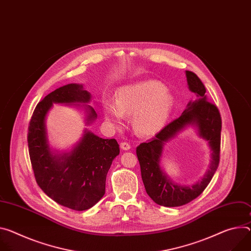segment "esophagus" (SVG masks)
I'll return each instance as SVG.
<instances>
[{
	"label": "esophagus",
	"mask_w": 251,
	"mask_h": 251,
	"mask_svg": "<svg viewBox=\"0 0 251 251\" xmlns=\"http://www.w3.org/2000/svg\"><path fill=\"white\" fill-rule=\"evenodd\" d=\"M120 147L122 150H129L131 148V145L128 142H121Z\"/></svg>",
	"instance_id": "34e87169"
}]
</instances>
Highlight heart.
<instances>
[{
	"mask_svg": "<svg viewBox=\"0 0 251 251\" xmlns=\"http://www.w3.org/2000/svg\"><path fill=\"white\" fill-rule=\"evenodd\" d=\"M174 107V98L164 85L146 80L123 86L116 92V101L103 100L105 118L122 126L125 115H133V126L141 136H154L167 124Z\"/></svg>",
	"mask_w": 251,
	"mask_h": 251,
	"instance_id": "1",
	"label": "heart"
}]
</instances>
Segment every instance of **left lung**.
Wrapping results in <instances>:
<instances>
[{"instance_id":"left-lung-1","label":"left lung","mask_w":251,"mask_h":251,"mask_svg":"<svg viewBox=\"0 0 251 251\" xmlns=\"http://www.w3.org/2000/svg\"><path fill=\"white\" fill-rule=\"evenodd\" d=\"M186 78L189 90L196 94L197 99L188 103L179 118L165 126L155 137L136 148L147 194L155 203L166 207L182 206L197 198L209 184L220 159L221 117L218 108L207 101L205 95L206 89L195 73L186 71ZM188 125H195L201 137L209 141L212 163L207 174L197 184L191 187H180L173 184L162 171L160 159L164 144Z\"/></svg>"}]
</instances>
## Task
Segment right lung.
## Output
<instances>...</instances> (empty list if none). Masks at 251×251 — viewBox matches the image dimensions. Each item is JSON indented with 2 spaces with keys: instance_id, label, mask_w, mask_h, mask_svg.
<instances>
[{
  "instance_id": "1",
  "label": "right lung",
  "mask_w": 251,
  "mask_h": 251,
  "mask_svg": "<svg viewBox=\"0 0 251 251\" xmlns=\"http://www.w3.org/2000/svg\"><path fill=\"white\" fill-rule=\"evenodd\" d=\"M91 94L79 84H68L48 94L36 106L28 128V147L35 179L40 188L58 204L76 211L91 208L105 194L106 176L119 155L115 139H103L85 130L70 153L53 154L45 119L53 103H88ZM87 106V105H86ZM87 124L97 118L87 106Z\"/></svg>"
}]
</instances>
